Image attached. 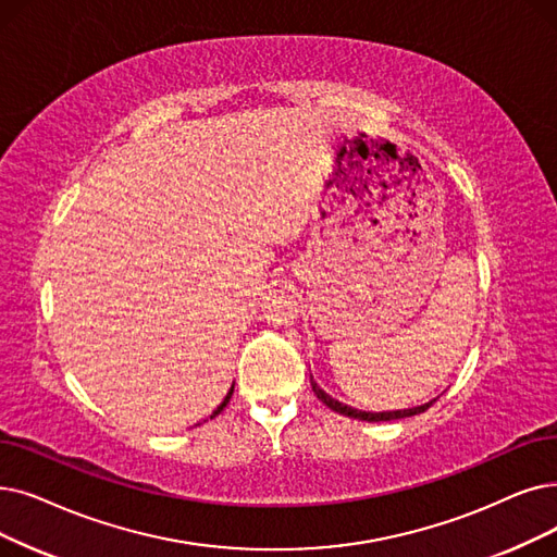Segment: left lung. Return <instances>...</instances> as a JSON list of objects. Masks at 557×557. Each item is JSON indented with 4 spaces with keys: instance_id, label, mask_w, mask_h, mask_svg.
<instances>
[{
    "instance_id": "1",
    "label": "left lung",
    "mask_w": 557,
    "mask_h": 557,
    "mask_svg": "<svg viewBox=\"0 0 557 557\" xmlns=\"http://www.w3.org/2000/svg\"><path fill=\"white\" fill-rule=\"evenodd\" d=\"M309 382H311V389H313V394H317V398L319 400H323L330 409H334V412H338V414H344V417H350V419H359V421H394V419H405V417H414V414H421V412H425V409L434 403V400H430V403H425V405H421V407H414V409H398V412H377V414H373V412H361V409H352V407H348V405H344V403H338V400H334V398H330L321 386L313 382V377H309Z\"/></svg>"
}]
</instances>
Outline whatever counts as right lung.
I'll return each instance as SVG.
<instances>
[{"mask_svg": "<svg viewBox=\"0 0 557 557\" xmlns=\"http://www.w3.org/2000/svg\"><path fill=\"white\" fill-rule=\"evenodd\" d=\"M232 394H234V386H232V389H230V394H227V396H225V400H223V403H221V405H219V407H215V412H213V414H211V419H213V417H215V414H221V412H223V407H225V405H227V403H230V398H232Z\"/></svg>", "mask_w": 557, "mask_h": 557, "instance_id": "right-lung-1", "label": "right lung"}]
</instances>
